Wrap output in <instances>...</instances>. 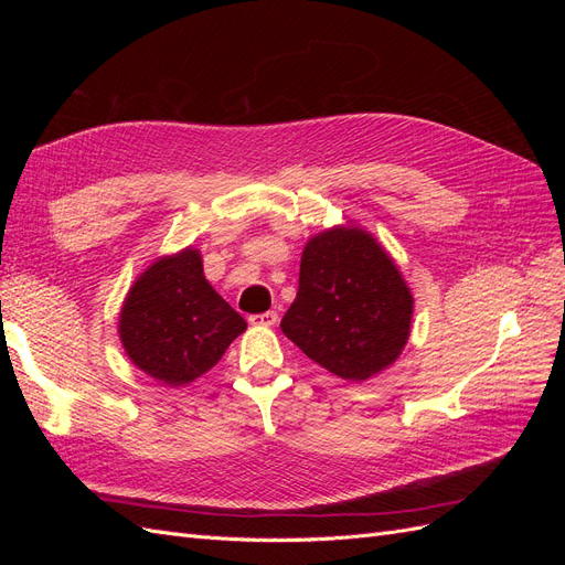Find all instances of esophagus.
I'll return each mask as SVG.
<instances>
[{
	"mask_svg": "<svg viewBox=\"0 0 565 565\" xmlns=\"http://www.w3.org/2000/svg\"><path fill=\"white\" fill-rule=\"evenodd\" d=\"M249 322H252V324H262V328H270V324L278 322V313H276V311L256 313V316H249Z\"/></svg>",
	"mask_w": 565,
	"mask_h": 565,
	"instance_id": "1",
	"label": "esophagus"
}]
</instances>
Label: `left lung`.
I'll return each mask as SVG.
<instances>
[{
  "label": "left lung",
  "instance_id": "left-lung-1",
  "mask_svg": "<svg viewBox=\"0 0 565 565\" xmlns=\"http://www.w3.org/2000/svg\"><path fill=\"white\" fill-rule=\"evenodd\" d=\"M409 320L413 295L391 256L361 228H332L303 247L280 330L337 377L363 382L396 361Z\"/></svg>",
  "mask_w": 565,
  "mask_h": 565
}]
</instances>
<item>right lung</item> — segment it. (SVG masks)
Wrapping results in <instances>:
<instances>
[{"mask_svg":"<svg viewBox=\"0 0 565 565\" xmlns=\"http://www.w3.org/2000/svg\"><path fill=\"white\" fill-rule=\"evenodd\" d=\"M245 328V318L204 280L195 249L152 264L129 289L119 316L131 363L167 386L212 370Z\"/></svg>","mask_w":565,"mask_h":565,"instance_id":"1","label":"right lung"}]
</instances>
